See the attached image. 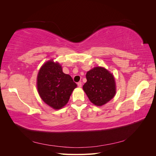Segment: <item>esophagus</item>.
<instances>
[{"instance_id": "1", "label": "esophagus", "mask_w": 156, "mask_h": 156, "mask_svg": "<svg viewBox=\"0 0 156 156\" xmlns=\"http://www.w3.org/2000/svg\"><path fill=\"white\" fill-rule=\"evenodd\" d=\"M77 85H78V87H79V88H81V87H82V83H81V82L77 83Z\"/></svg>"}]
</instances>
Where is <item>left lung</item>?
Listing matches in <instances>:
<instances>
[{
  "mask_svg": "<svg viewBox=\"0 0 156 156\" xmlns=\"http://www.w3.org/2000/svg\"><path fill=\"white\" fill-rule=\"evenodd\" d=\"M87 81L83 88L96 106H102L114 98L116 84L113 75L103 67H95L87 73Z\"/></svg>",
  "mask_w": 156,
  "mask_h": 156,
  "instance_id": "obj_1",
  "label": "left lung"
}]
</instances>
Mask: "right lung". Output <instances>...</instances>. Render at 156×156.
<instances>
[{"label": "right lung", "mask_w": 156, "mask_h": 156, "mask_svg": "<svg viewBox=\"0 0 156 156\" xmlns=\"http://www.w3.org/2000/svg\"><path fill=\"white\" fill-rule=\"evenodd\" d=\"M77 87L69 75L62 72V66L51 60L41 67L37 77V88L46 104L60 109L68 102L71 94Z\"/></svg>", "instance_id": "obj_1"}]
</instances>
